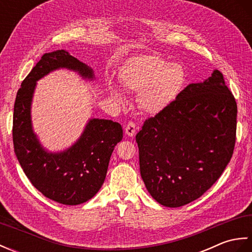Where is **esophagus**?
<instances>
[{"label": "esophagus", "instance_id": "34e87169", "mask_svg": "<svg viewBox=\"0 0 252 252\" xmlns=\"http://www.w3.org/2000/svg\"><path fill=\"white\" fill-rule=\"evenodd\" d=\"M126 134L127 135V136H130V137H133L135 135V133H136V126H135V125L133 122H129L127 123V126H126Z\"/></svg>", "mask_w": 252, "mask_h": 252}]
</instances>
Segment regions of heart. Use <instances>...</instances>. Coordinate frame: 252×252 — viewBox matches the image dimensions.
Segmentation results:
<instances>
[{
  "label": "heart",
  "mask_w": 252,
  "mask_h": 252,
  "mask_svg": "<svg viewBox=\"0 0 252 252\" xmlns=\"http://www.w3.org/2000/svg\"><path fill=\"white\" fill-rule=\"evenodd\" d=\"M119 81L126 90L137 94L140 108L147 115H157L173 103L185 83V71L179 63L156 55L131 57L121 66ZM111 97L125 103L126 95L117 83L107 80Z\"/></svg>",
  "instance_id": "obj_1"
}]
</instances>
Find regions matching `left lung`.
<instances>
[{"instance_id":"left-lung-1","label":"left lung","mask_w":252,"mask_h":252,"mask_svg":"<svg viewBox=\"0 0 252 252\" xmlns=\"http://www.w3.org/2000/svg\"><path fill=\"white\" fill-rule=\"evenodd\" d=\"M236 117V101L215 69L144 122L136 135L140 171L155 200L182 207L216 183L232 158Z\"/></svg>"}]
</instances>
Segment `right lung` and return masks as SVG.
I'll list each match as a JSON object with an SVG mask.
<instances>
[{"label":"right lung","mask_w":252,"mask_h":252,"mask_svg":"<svg viewBox=\"0 0 252 252\" xmlns=\"http://www.w3.org/2000/svg\"><path fill=\"white\" fill-rule=\"evenodd\" d=\"M61 69L95 81L93 69L66 50L46 53L21 83L14 105V151L27 178L45 197L63 205L90 200L103 185L114 148L123 137L120 123L90 118L78 140L63 151L51 152L33 130L31 107L36 82Z\"/></svg>","instance_id":"1"}]
</instances>
